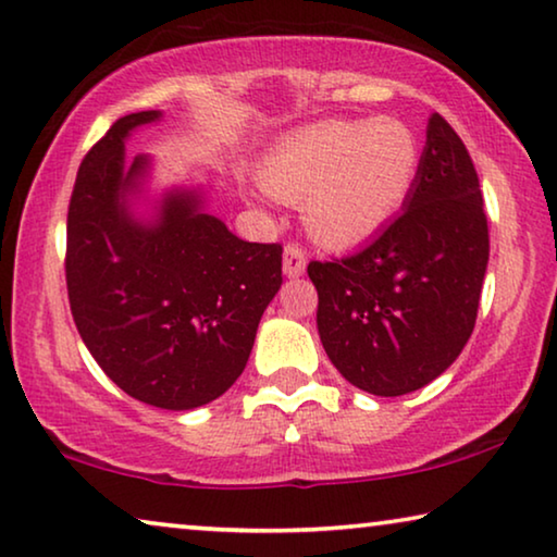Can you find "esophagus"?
Segmentation results:
<instances>
[{"mask_svg": "<svg viewBox=\"0 0 557 557\" xmlns=\"http://www.w3.org/2000/svg\"><path fill=\"white\" fill-rule=\"evenodd\" d=\"M307 268V258L305 250L297 245H287L285 247V258H282V270H285L287 277H299Z\"/></svg>", "mask_w": 557, "mask_h": 557, "instance_id": "esophagus-1", "label": "esophagus"}]
</instances>
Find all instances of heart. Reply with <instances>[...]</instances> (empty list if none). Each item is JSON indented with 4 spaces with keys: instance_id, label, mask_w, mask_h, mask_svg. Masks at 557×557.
Listing matches in <instances>:
<instances>
[{
    "instance_id": "heart-1",
    "label": "heart",
    "mask_w": 557,
    "mask_h": 557,
    "mask_svg": "<svg viewBox=\"0 0 557 557\" xmlns=\"http://www.w3.org/2000/svg\"><path fill=\"white\" fill-rule=\"evenodd\" d=\"M419 165V140L399 119L324 121L272 146L260 185L280 200H302L317 243L351 247L401 213Z\"/></svg>"
}]
</instances>
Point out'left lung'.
<instances>
[{
  "label": "left lung",
  "instance_id": "1",
  "mask_svg": "<svg viewBox=\"0 0 557 557\" xmlns=\"http://www.w3.org/2000/svg\"><path fill=\"white\" fill-rule=\"evenodd\" d=\"M485 268L479 175L463 140L434 113L401 213L349 258L307 264L326 357L361 392L421 389L469 342Z\"/></svg>",
  "mask_w": 557,
  "mask_h": 557
}]
</instances>
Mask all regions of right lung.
<instances>
[{
  "instance_id": "right-lung-1",
  "label": "right lung",
  "mask_w": 557,
  "mask_h": 557,
  "mask_svg": "<svg viewBox=\"0 0 557 557\" xmlns=\"http://www.w3.org/2000/svg\"><path fill=\"white\" fill-rule=\"evenodd\" d=\"M119 119L84 158L69 202L66 287L76 330L134 399L188 411L223 396L282 285V247L247 243L210 213L215 181L153 188L156 158L126 161Z\"/></svg>"
}]
</instances>
